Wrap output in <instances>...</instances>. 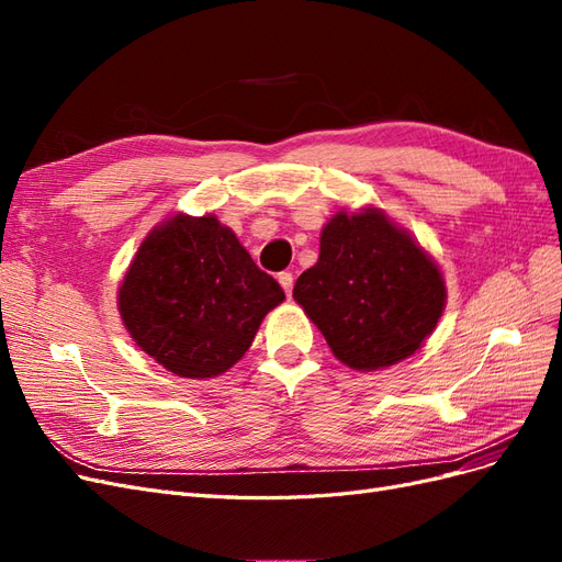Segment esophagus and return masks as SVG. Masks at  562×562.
Masks as SVG:
<instances>
[{
	"label": "esophagus",
	"instance_id": "obj_1",
	"mask_svg": "<svg viewBox=\"0 0 562 562\" xmlns=\"http://www.w3.org/2000/svg\"><path fill=\"white\" fill-rule=\"evenodd\" d=\"M277 279H279L283 291H285V295L291 297V293H293V274H291V271H281V274H279Z\"/></svg>",
	"mask_w": 562,
	"mask_h": 562
}]
</instances>
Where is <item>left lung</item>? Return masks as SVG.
<instances>
[{"instance_id":"left-lung-1","label":"left lung","mask_w":562,"mask_h":562,"mask_svg":"<svg viewBox=\"0 0 562 562\" xmlns=\"http://www.w3.org/2000/svg\"><path fill=\"white\" fill-rule=\"evenodd\" d=\"M293 297L353 370H380L413 356L446 307L440 269L386 215L337 213L321 232L318 262Z\"/></svg>"}]
</instances>
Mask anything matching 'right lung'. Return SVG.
Wrapping results in <instances>:
<instances>
[{"instance_id": "1", "label": "right lung", "mask_w": 562, "mask_h": 562, "mask_svg": "<svg viewBox=\"0 0 562 562\" xmlns=\"http://www.w3.org/2000/svg\"><path fill=\"white\" fill-rule=\"evenodd\" d=\"M283 297L217 217L176 215L135 252L119 312L151 359L180 378L203 380L241 359Z\"/></svg>"}]
</instances>
